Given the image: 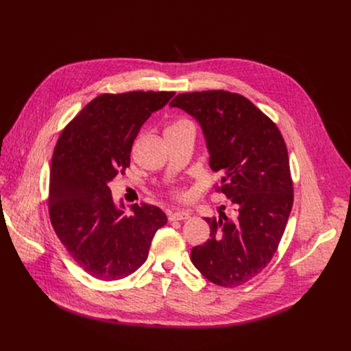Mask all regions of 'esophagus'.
Returning <instances> with one entry per match:
<instances>
[{
  "label": "esophagus",
  "instance_id": "esophagus-1",
  "mask_svg": "<svg viewBox=\"0 0 351 351\" xmlns=\"http://www.w3.org/2000/svg\"><path fill=\"white\" fill-rule=\"evenodd\" d=\"M190 218L189 213H183V211H175V213H168V219L171 222L173 221H186Z\"/></svg>",
  "mask_w": 351,
  "mask_h": 351
}]
</instances>
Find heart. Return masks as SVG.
<instances>
[{
  "mask_svg": "<svg viewBox=\"0 0 351 351\" xmlns=\"http://www.w3.org/2000/svg\"><path fill=\"white\" fill-rule=\"evenodd\" d=\"M179 123H189V122H186V121H179V122H176L175 125H179ZM169 194H171L172 197H175V198H184V197L187 195V193H186L184 190L179 189V187H172V189L169 190Z\"/></svg>",
  "mask_w": 351,
  "mask_h": 351,
  "instance_id": "heart-1",
  "label": "heart"
}]
</instances>
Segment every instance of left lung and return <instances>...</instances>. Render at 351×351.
Instances as JSON below:
<instances>
[{
    "mask_svg": "<svg viewBox=\"0 0 351 351\" xmlns=\"http://www.w3.org/2000/svg\"><path fill=\"white\" fill-rule=\"evenodd\" d=\"M169 106L202 125L210 167L221 173L215 191L223 193L234 210L230 217L206 218L211 237L193 247L191 263L218 286H240L271 263L291 211L286 143L275 122L237 93H183Z\"/></svg>",
    "mask_w": 351,
    "mask_h": 351,
    "instance_id": "left-lung-1",
    "label": "left lung"
}]
</instances>
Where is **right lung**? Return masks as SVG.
Wrapping results in <instances>:
<instances>
[{
	"label": "right lung",
	"instance_id": "1",
	"mask_svg": "<svg viewBox=\"0 0 351 351\" xmlns=\"http://www.w3.org/2000/svg\"><path fill=\"white\" fill-rule=\"evenodd\" d=\"M175 91L104 93L64 128L49 171L48 214L73 261L99 280H118L147 260L156 232L167 223L161 208L133 204L125 215L108 183L130 167L141 125Z\"/></svg>",
	"mask_w": 351,
	"mask_h": 351
}]
</instances>
